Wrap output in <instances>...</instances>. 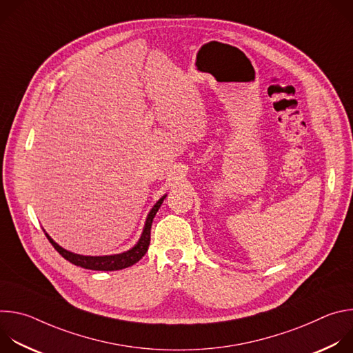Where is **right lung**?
<instances>
[{"instance_id":"obj_1","label":"right lung","mask_w":353,"mask_h":353,"mask_svg":"<svg viewBox=\"0 0 353 353\" xmlns=\"http://www.w3.org/2000/svg\"><path fill=\"white\" fill-rule=\"evenodd\" d=\"M166 198V195H163L158 203L154 205V208L149 211L148 216H146V222H145V226H143V230H142V234L138 240V243L124 251V253L121 254H113V256H97V257H93V256H81V254H75V253H71V251L63 248L61 245H59L52 237H50L47 233V239L48 241L53 244V247L59 251V253L70 263H72L74 265H78L81 268H86V270H93V271H117V270H123V268H127V267H131L134 265L135 263H138L148 251V247H149V243H150V228H152V222H154V218L157 215V212L159 211L163 199Z\"/></svg>"}]
</instances>
